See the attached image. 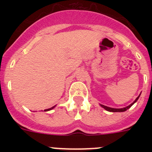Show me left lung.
<instances>
[{
    "label": "left lung",
    "instance_id": "8db88e82",
    "mask_svg": "<svg viewBox=\"0 0 152 152\" xmlns=\"http://www.w3.org/2000/svg\"><path fill=\"white\" fill-rule=\"evenodd\" d=\"M139 96H140V95H139V96H138V97H137L136 99H135V101L133 102V103H131V104H130V105H129L128 107H124V108H120V109L111 108V107H107V106L102 105V104H100V106H101V107H103V108H104V109H105L106 110L109 111V112H124V111L127 110H128V109H129L130 107H132V106L133 105L134 103H135V102H136L137 100H138V99H139Z\"/></svg>",
    "mask_w": 152,
    "mask_h": 152
}]
</instances>
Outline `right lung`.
I'll return each instance as SVG.
<instances>
[{
    "instance_id": "right-lung-1",
    "label": "right lung",
    "mask_w": 152,
    "mask_h": 152,
    "mask_svg": "<svg viewBox=\"0 0 152 152\" xmlns=\"http://www.w3.org/2000/svg\"><path fill=\"white\" fill-rule=\"evenodd\" d=\"M55 107H56V106H54V107H51V108H49V109H47V110H44V111H49V110H52V109L54 108Z\"/></svg>"
}]
</instances>
